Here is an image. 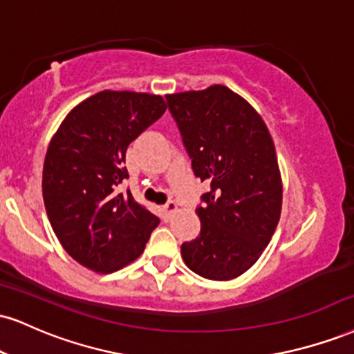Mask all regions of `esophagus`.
<instances>
[{"label": "esophagus", "instance_id": "obj_1", "mask_svg": "<svg viewBox=\"0 0 354 354\" xmlns=\"http://www.w3.org/2000/svg\"><path fill=\"white\" fill-rule=\"evenodd\" d=\"M176 209H178V204L174 203V201H169V203H166L165 206H163V212H165V216H166V218H169V216H171L173 212H176Z\"/></svg>", "mask_w": 354, "mask_h": 354}]
</instances>
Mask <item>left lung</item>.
I'll use <instances>...</instances> for the list:
<instances>
[{
    "label": "left lung",
    "mask_w": 354,
    "mask_h": 354,
    "mask_svg": "<svg viewBox=\"0 0 354 354\" xmlns=\"http://www.w3.org/2000/svg\"><path fill=\"white\" fill-rule=\"evenodd\" d=\"M196 176L209 183L196 207L201 232L183 261L209 280H231L257 262L282 211V178L262 117L224 85L166 95Z\"/></svg>",
    "instance_id": "obj_1"
}]
</instances>
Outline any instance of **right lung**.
I'll return each instance as SVG.
<instances>
[{"label": "right lung", "instance_id": "right-lung-1", "mask_svg": "<svg viewBox=\"0 0 354 354\" xmlns=\"http://www.w3.org/2000/svg\"><path fill=\"white\" fill-rule=\"evenodd\" d=\"M166 110L163 97L104 91L80 102L50 140L42 198L55 236L80 266L110 274L145 250L160 219L118 186L129 145Z\"/></svg>", "mask_w": 354, "mask_h": 354}]
</instances>
